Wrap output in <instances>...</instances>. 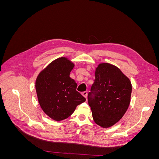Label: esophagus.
<instances>
[{
    "instance_id": "obj_1",
    "label": "esophagus",
    "mask_w": 159,
    "mask_h": 159,
    "mask_svg": "<svg viewBox=\"0 0 159 159\" xmlns=\"http://www.w3.org/2000/svg\"><path fill=\"white\" fill-rule=\"evenodd\" d=\"M81 94H82V95L84 96V98H87V97H88V92H87V91H84V92H83Z\"/></svg>"
}]
</instances>
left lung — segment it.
<instances>
[{"mask_svg":"<svg viewBox=\"0 0 159 159\" xmlns=\"http://www.w3.org/2000/svg\"><path fill=\"white\" fill-rule=\"evenodd\" d=\"M95 79L88 95L94 121L103 128L113 126L125 113L131 102L132 85L117 67L98 65Z\"/></svg>","mask_w":159,"mask_h":159,"instance_id":"obj_1","label":"left lung"}]
</instances>
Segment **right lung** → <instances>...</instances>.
I'll use <instances>...</instances> for the list:
<instances>
[{
	"label": "right lung",
	"instance_id": "add662e5",
	"mask_svg": "<svg viewBox=\"0 0 159 159\" xmlns=\"http://www.w3.org/2000/svg\"><path fill=\"white\" fill-rule=\"evenodd\" d=\"M74 63L59 57L38 74L36 91L42 109L51 119L60 121L70 117L85 98L76 91L77 84L70 77Z\"/></svg>",
	"mask_w": 159,
	"mask_h": 159
}]
</instances>
